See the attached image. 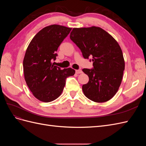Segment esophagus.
Returning a JSON list of instances; mask_svg holds the SVG:
<instances>
[{"label":"esophagus","mask_w":146,"mask_h":146,"mask_svg":"<svg viewBox=\"0 0 146 146\" xmlns=\"http://www.w3.org/2000/svg\"><path fill=\"white\" fill-rule=\"evenodd\" d=\"M83 72L82 70H80V69H77V70H76V74H82Z\"/></svg>","instance_id":"esophagus-1"}]
</instances>
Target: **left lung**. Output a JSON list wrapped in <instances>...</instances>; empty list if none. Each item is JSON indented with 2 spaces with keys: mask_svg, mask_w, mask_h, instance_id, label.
<instances>
[{
  "mask_svg": "<svg viewBox=\"0 0 146 146\" xmlns=\"http://www.w3.org/2000/svg\"><path fill=\"white\" fill-rule=\"evenodd\" d=\"M70 38L80 48L84 58L91 57L93 62L92 69H82L89 77V82L82 86L84 94L95 102L110 100L118 91L125 69L119 44L111 35L95 26L74 28Z\"/></svg>",
  "mask_w": 146,
  "mask_h": 146,
  "instance_id": "8db88e82",
  "label": "left lung"
}]
</instances>
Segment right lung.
<instances>
[{"label":"right lung","mask_w":146,"mask_h":146,"mask_svg":"<svg viewBox=\"0 0 146 146\" xmlns=\"http://www.w3.org/2000/svg\"><path fill=\"white\" fill-rule=\"evenodd\" d=\"M71 28L51 25L35 35L26 50L23 60L24 78L33 96L39 100L49 102L62 93L68 77L75 70L61 69L52 61L56 60L58 47Z\"/></svg>","instance_id":"right-lung-1"}]
</instances>
